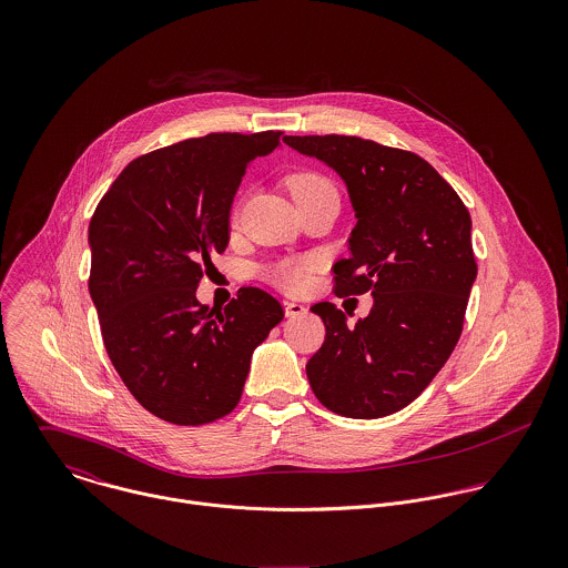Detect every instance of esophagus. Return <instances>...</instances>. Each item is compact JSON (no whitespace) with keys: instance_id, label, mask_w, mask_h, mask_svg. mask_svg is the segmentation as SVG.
I'll use <instances>...</instances> for the list:
<instances>
[{"instance_id":"34e87169","label":"esophagus","mask_w":568,"mask_h":568,"mask_svg":"<svg viewBox=\"0 0 568 568\" xmlns=\"http://www.w3.org/2000/svg\"><path fill=\"white\" fill-rule=\"evenodd\" d=\"M284 313H286V317H302V315H306V306H302L297 302H284Z\"/></svg>"}]
</instances>
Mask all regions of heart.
<instances>
[{"label": "heart", "instance_id": "b5f03b06", "mask_svg": "<svg viewBox=\"0 0 568 568\" xmlns=\"http://www.w3.org/2000/svg\"><path fill=\"white\" fill-rule=\"evenodd\" d=\"M288 187L293 192L295 199L300 196H306V194H313V192H320L324 187H332L329 181L324 179L322 174H315V172H300V174H293L288 179ZM320 260L317 257H286L277 264H273L268 268V280L273 284H277L280 288L288 291V293H300L308 286L311 282V275L313 271L317 268Z\"/></svg>", "mask_w": 568, "mask_h": 568}]
</instances>
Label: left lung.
<instances>
[{
	"mask_svg": "<svg viewBox=\"0 0 568 568\" xmlns=\"http://www.w3.org/2000/svg\"><path fill=\"white\" fill-rule=\"evenodd\" d=\"M345 183L356 225L334 293L372 291L365 320L347 325L329 302L311 311L325 341L306 374L329 410L376 419L410 405L453 354L477 277L473 221L457 192L415 153L349 135H286Z\"/></svg>",
	"mask_w": 568,
	"mask_h": 568,
	"instance_id": "8db88e82",
	"label": "left lung"
}]
</instances>
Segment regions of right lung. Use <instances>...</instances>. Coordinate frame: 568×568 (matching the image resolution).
<instances>
[{
    "mask_svg": "<svg viewBox=\"0 0 568 568\" xmlns=\"http://www.w3.org/2000/svg\"><path fill=\"white\" fill-rule=\"evenodd\" d=\"M280 133H210L129 163L89 223V293L106 354L135 400L179 426L232 413L253 349L284 320L246 286L225 311L196 300L212 253L230 243V212L246 165Z\"/></svg>",
    "mask_w": 568,
    "mask_h": 568,
    "instance_id": "add662e5",
    "label": "right lung"
}]
</instances>
